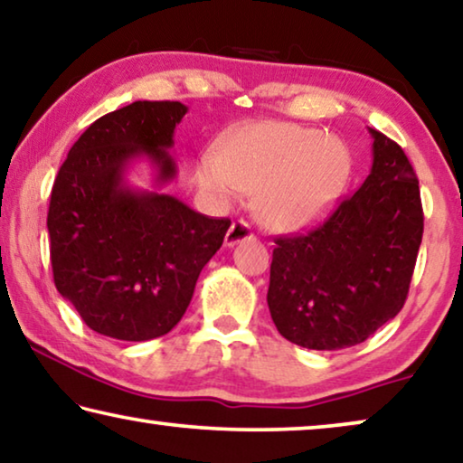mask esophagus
I'll return each instance as SVG.
<instances>
[{
  "label": "esophagus",
  "instance_id": "obj_1",
  "mask_svg": "<svg viewBox=\"0 0 463 463\" xmlns=\"http://www.w3.org/2000/svg\"><path fill=\"white\" fill-rule=\"evenodd\" d=\"M247 239H253V232L250 229V224L243 222V220H239V222H232L231 229L226 231L224 245L232 247V245H237V243H241V241H247Z\"/></svg>",
  "mask_w": 463,
  "mask_h": 463
}]
</instances>
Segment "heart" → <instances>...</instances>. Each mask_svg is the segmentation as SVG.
Wrapping results in <instances>:
<instances>
[{"label": "heart", "mask_w": 463, "mask_h": 463, "mask_svg": "<svg viewBox=\"0 0 463 463\" xmlns=\"http://www.w3.org/2000/svg\"><path fill=\"white\" fill-rule=\"evenodd\" d=\"M354 157L347 145L318 128L251 122L226 137L220 151L197 160L195 176L220 205L255 197L264 229L291 234L320 224L347 189Z\"/></svg>", "instance_id": "b5f03b06"}]
</instances>
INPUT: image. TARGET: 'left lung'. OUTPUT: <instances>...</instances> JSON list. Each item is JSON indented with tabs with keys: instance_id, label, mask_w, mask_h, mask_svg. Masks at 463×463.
I'll list each match as a JSON object with an SVG mask.
<instances>
[{
	"instance_id": "8db88e82",
	"label": "left lung",
	"mask_w": 463,
	"mask_h": 463,
	"mask_svg": "<svg viewBox=\"0 0 463 463\" xmlns=\"http://www.w3.org/2000/svg\"><path fill=\"white\" fill-rule=\"evenodd\" d=\"M368 130L374 160L362 187L314 231L274 239L268 307L306 349L364 343L408 299L424 232L418 178L395 141Z\"/></svg>"
}]
</instances>
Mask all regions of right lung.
<instances>
[{"mask_svg": "<svg viewBox=\"0 0 463 463\" xmlns=\"http://www.w3.org/2000/svg\"><path fill=\"white\" fill-rule=\"evenodd\" d=\"M184 114L181 101H135L101 116L55 176L47 212L55 288L109 339L170 333L231 226L165 193L133 189L124 176L139 157L156 168V187L176 176L168 149Z\"/></svg>", "mask_w": 463, "mask_h": 463, "instance_id": "1", "label": "right lung"}]
</instances>
